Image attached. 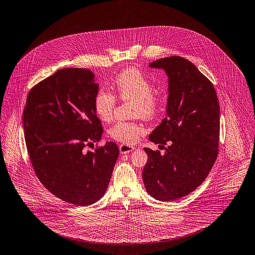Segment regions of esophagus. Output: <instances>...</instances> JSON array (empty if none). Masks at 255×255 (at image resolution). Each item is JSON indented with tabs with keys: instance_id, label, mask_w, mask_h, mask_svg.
Returning a JSON list of instances; mask_svg holds the SVG:
<instances>
[{
	"instance_id": "esophagus-1",
	"label": "esophagus",
	"mask_w": 255,
	"mask_h": 255,
	"mask_svg": "<svg viewBox=\"0 0 255 255\" xmlns=\"http://www.w3.org/2000/svg\"><path fill=\"white\" fill-rule=\"evenodd\" d=\"M119 148H120L121 154H128V153H130L134 150V147H132L130 145H128V144H121L119 146Z\"/></svg>"
}]
</instances>
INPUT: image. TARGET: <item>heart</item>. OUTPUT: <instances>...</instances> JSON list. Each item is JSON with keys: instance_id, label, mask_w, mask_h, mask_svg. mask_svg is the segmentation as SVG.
Segmentation results:
<instances>
[{"instance_id": "obj_1", "label": "heart", "mask_w": 255, "mask_h": 255, "mask_svg": "<svg viewBox=\"0 0 255 255\" xmlns=\"http://www.w3.org/2000/svg\"><path fill=\"white\" fill-rule=\"evenodd\" d=\"M114 87L123 100L133 101V116L152 118L162 109L163 98L154 93V83L147 75L135 68L122 71L116 77ZM94 110L102 122H110L116 107V97L105 89H101L94 97ZM142 125L134 122H118L110 129L109 135L117 141L133 144L144 132Z\"/></svg>"}]
</instances>
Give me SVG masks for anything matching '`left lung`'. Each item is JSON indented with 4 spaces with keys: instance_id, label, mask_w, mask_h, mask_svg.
<instances>
[{
    "instance_id": "8db88e82",
    "label": "left lung",
    "mask_w": 255,
    "mask_h": 255,
    "mask_svg": "<svg viewBox=\"0 0 255 255\" xmlns=\"http://www.w3.org/2000/svg\"><path fill=\"white\" fill-rule=\"evenodd\" d=\"M149 67L168 77L166 116L149 139L168 146L163 155L144 148L148 161L142 178L150 196L170 202L196 190L209 175L218 154L220 108L213 85L189 60L169 56Z\"/></svg>"
}]
</instances>
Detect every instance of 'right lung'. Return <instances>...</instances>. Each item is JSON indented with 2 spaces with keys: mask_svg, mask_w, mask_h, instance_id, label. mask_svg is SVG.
Wrapping results in <instances>:
<instances>
[{
  "mask_svg": "<svg viewBox=\"0 0 255 255\" xmlns=\"http://www.w3.org/2000/svg\"><path fill=\"white\" fill-rule=\"evenodd\" d=\"M92 71H56L28 93L24 136L37 177L55 197L86 207L105 194L119 157L115 142L93 152L103 128L94 110L98 93Z\"/></svg>",
  "mask_w": 255,
  "mask_h": 255,
  "instance_id": "right-lung-1",
  "label": "right lung"
}]
</instances>
